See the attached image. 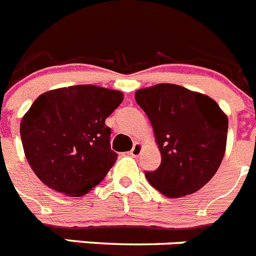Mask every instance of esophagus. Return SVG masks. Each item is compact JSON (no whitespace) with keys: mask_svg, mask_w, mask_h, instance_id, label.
<instances>
[{"mask_svg":"<svg viewBox=\"0 0 256 256\" xmlns=\"http://www.w3.org/2000/svg\"><path fill=\"white\" fill-rule=\"evenodd\" d=\"M140 150H142V144L135 143L134 146H132V150H130V154L132 156V157H138V156L140 154Z\"/></svg>","mask_w":256,"mask_h":256,"instance_id":"esophagus-1","label":"esophagus"}]
</instances>
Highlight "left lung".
I'll return each instance as SVG.
<instances>
[{
	"label": "left lung",
	"instance_id": "left-lung-1",
	"mask_svg": "<svg viewBox=\"0 0 256 256\" xmlns=\"http://www.w3.org/2000/svg\"><path fill=\"white\" fill-rule=\"evenodd\" d=\"M148 116L161 152V165L146 171L156 190L168 197L197 192L214 176L224 157L228 118L216 102L172 84L135 92Z\"/></svg>",
	"mask_w": 256,
	"mask_h": 256
}]
</instances>
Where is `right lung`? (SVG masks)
Masks as SVG:
<instances>
[{
	"instance_id": "1",
	"label": "right lung",
	"mask_w": 256,
	"mask_h": 256,
	"mask_svg": "<svg viewBox=\"0 0 256 256\" xmlns=\"http://www.w3.org/2000/svg\"><path fill=\"white\" fill-rule=\"evenodd\" d=\"M122 100L120 91L94 85L40 95L20 124L26 161L40 180L72 197L100 183L117 160L106 118Z\"/></svg>"
}]
</instances>
